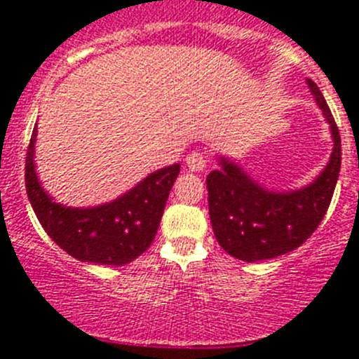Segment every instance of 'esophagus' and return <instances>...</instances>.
Masks as SVG:
<instances>
[{"instance_id":"esophagus-1","label":"esophagus","mask_w":359,"mask_h":359,"mask_svg":"<svg viewBox=\"0 0 359 359\" xmlns=\"http://www.w3.org/2000/svg\"><path fill=\"white\" fill-rule=\"evenodd\" d=\"M185 163L187 167H189V170H192V172H201V170L207 169L208 160L203 152L194 151V152H190L189 156L185 158Z\"/></svg>"}]
</instances>
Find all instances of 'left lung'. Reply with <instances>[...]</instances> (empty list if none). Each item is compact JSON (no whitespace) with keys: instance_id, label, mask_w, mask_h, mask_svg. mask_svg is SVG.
Listing matches in <instances>:
<instances>
[{"instance_id":"left-lung-1","label":"left lung","mask_w":359,"mask_h":359,"mask_svg":"<svg viewBox=\"0 0 359 359\" xmlns=\"http://www.w3.org/2000/svg\"><path fill=\"white\" fill-rule=\"evenodd\" d=\"M332 136L329 163L297 190H268L236 161L219 156L221 169L207 176L208 212L221 248L244 262L284 255L306 243L327 212L341 165V140L318 86L306 79Z\"/></svg>"}]
</instances>
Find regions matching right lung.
<instances>
[{
	"label": "right lung",
	"mask_w": 359,
	"mask_h": 359,
	"mask_svg": "<svg viewBox=\"0 0 359 359\" xmlns=\"http://www.w3.org/2000/svg\"><path fill=\"white\" fill-rule=\"evenodd\" d=\"M37 126L27 151L25 182L30 205L50 239L77 261L123 266L151 246L180 163L149 174L120 198L97 207H66L41 185L36 172Z\"/></svg>",
	"instance_id": "obj_1"
}]
</instances>
